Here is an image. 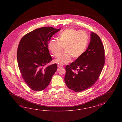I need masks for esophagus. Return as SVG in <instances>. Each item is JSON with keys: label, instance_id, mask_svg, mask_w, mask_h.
<instances>
[{"label": "esophagus", "instance_id": "34e87169", "mask_svg": "<svg viewBox=\"0 0 122 122\" xmlns=\"http://www.w3.org/2000/svg\"><path fill=\"white\" fill-rule=\"evenodd\" d=\"M57 67H62V66L61 65H60V64H58Z\"/></svg>", "mask_w": 122, "mask_h": 122}]
</instances>
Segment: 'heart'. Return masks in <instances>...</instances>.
I'll return each instance as SVG.
<instances>
[{
    "instance_id": "b5f03b06",
    "label": "heart",
    "mask_w": 122,
    "mask_h": 122,
    "mask_svg": "<svg viewBox=\"0 0 122 122\" xmlns=\"http://www.w3.org/2000/svg\"><path fill=\"white\" fill-rule=\"evenodd\" d=\"M88 44V36L86 32L73 28L62 31L58 36V41L52 40L48 44V48L53 55L58 57L64 47L65 52L55 62L65 65L71 58L77 59L86 51Z\"/></svg>"
}]
</instances>
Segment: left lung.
<instances>
[{
	"label": "left lung",
	"mask_w": 122,
	"mask_h": 122,
	"mask_svg": "<svg viewBox=\"0 0 122 122\" xmlns=\"http://www.w3.org/2000/svg\"><path fill=\"white\" fill-rule=\"evenodd\" d=\"M90 35V42L86 51L65 67V82L68 88L76 92L85 91L96 83L105 63L101 40L93 32Z\"/></svg>",
	"instance_id": "left-lung-1"
}]
</instances>
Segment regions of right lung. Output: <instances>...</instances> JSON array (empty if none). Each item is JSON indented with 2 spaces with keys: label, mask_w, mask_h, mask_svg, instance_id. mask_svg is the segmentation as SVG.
<instances>
[{
  "label": "right lung",
  "mask_w": 122,
  "mask_h": 122,
  "mask_svg": "<svg viewBox=\"0 0 122 122\" xmlns=\"http://www.w3.org/2000/svg\"><path fill=\"white\" fill-rule=\"evenodd\" d=\"M60 30L50 26L36 29L20 42L17 52L19 68L26 84L34 91L46 88L57 70V64L44 66L52 60L47 48L48 42Z\"/></svg>",
  "instance_id": "add662e5"
}]
</instances>
